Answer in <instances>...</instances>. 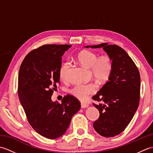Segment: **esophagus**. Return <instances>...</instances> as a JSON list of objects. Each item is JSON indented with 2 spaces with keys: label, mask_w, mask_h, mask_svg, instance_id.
Segmentation results:
<instances>
[{
  "label": "esophagus",
  "mask_w": 153,
  "mask_h": 153,
  "mask_svg": "<svg viewBox=\"0 0 153 153\" xmlns=\"http://www.w3.org/2000/svg\"><path fill=\"white\" fill-rule=\"evenodd\" d=\"M89 106V105H87L86 103H82L81 104V107H82V108H87V107Z\"/></svg>",
  "instance_id": "obj_1"
}]
</instances>
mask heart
<instances>
[{
    "instance_id": "heart-1",
    "label": "heart",
    "mask_w": 153,
    "mask_h": 153,
    "mask_svg": "<svg viewBox=\"0 0 153 153\" xmlns=\"http://www.w3.org/2000/svg\"><path fill=\"white\" fill-rule=\"evenodd\" d=\"M76 58L83 66L90 68L91 73L99 82H106L111 76L113 70V61L110 56L104 55L98 58L97 53L85 50L77 54ZM70 68L69 61H65L62 64L59 70V76L62 80L66 79ZM96 90L97 85L95 83L77 84L71 89L70 93L77 99L84 100L90 94L95 93Z\"/></svg>"
}]
</instances>
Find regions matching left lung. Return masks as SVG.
Instances as JSON below:
<instances>
[{"label":"left lung","instance_id":"obj_1","mask_svg":"<svg viewBox=\"0 0 153 153\" xmlns=\"http://www.w3.org/2000/svg\"><path fill=\"white\" fill-rule=\"evenodd\" d=\"M85 47H102L113 61L108 81L92 97L102 102L93 103L100 114L99 119L93 123L94 129L103 137H112L124 130L138 108L140 74L134 62L120 47L105 43Z\"/></svg>","mask_w":153,"mask_h":153}]
</instances>
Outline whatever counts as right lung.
I'll return each mask as SVG.
<instances>
[{"instance_id":"obj_1","label":"right lung","mask_w":153,"mask_h":153,"mask_svg":"<svg viewBox=\"0 0 153 153\" xmlns=\"http://www.w3.org/2000/svg\"><path fill=\"white\" fill-rule=\"evenodd\" d=\"M68 45H45L31 51L19 68L18 94L28 122L35 131L47 139L64 134L71 118L81 108L74 96L67 95L62 103L51 97L58 83L62 56Z\"/></svg>"}]
</instances>
